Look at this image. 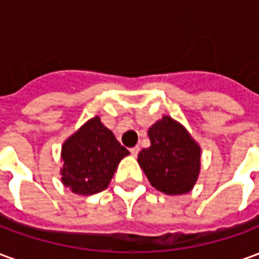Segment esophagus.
<instances>
[{
    "instance_id": "esophagus-1",
    "label": "esophagus",
    "mask_w": 259,
    "mask_h": 259,
    "mask_svg": "<svg viewBox=\"0 0 259 259\" xmlns=\"http://www.w3.org/2000/svg\"><path fill=\"white\" fill-rule=\"evenodd\" d=\"M130 152H132L133 157H137V154L140 152V147H133V148H130Z\"/></svg>"
}]
</instances>
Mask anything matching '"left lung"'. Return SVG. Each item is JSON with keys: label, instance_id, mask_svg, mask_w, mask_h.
<instances>
[{"label": "left lung", "instance_id": "8db88e82", "mask_svg": "<svg viewBox=\"0 0 259 259\" xmlns=\"http://www.w3.org/2000/svg\"><path fill=\"white\" fill-rule=\"evenodd\" d=\"M151 146L137 162L154 189L169 195L193 190L201 169V147L185 126L168 115L148 129Z\"/></svg>", "mask_w": 259, "mask_h": 259}]
</instances>
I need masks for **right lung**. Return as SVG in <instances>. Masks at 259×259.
I'll use <instances>...</instances> for the list:
<instances>
[{"label":"right lung","mask_w":259,"mask_h":259,"mask_svg":"<svg viewBox=\"0 0 259 259\" xmlns=\"http://www.w3.org/2000/svg\"><path fill=\"white\" fill-rule=\"evenodd\" d=\"M127 155L129 151L100 116H94L62 144L61 180L74 194H97L107 189L119 162Z\"/></svg>","instance_id":"obj_1"}]
</instances>
